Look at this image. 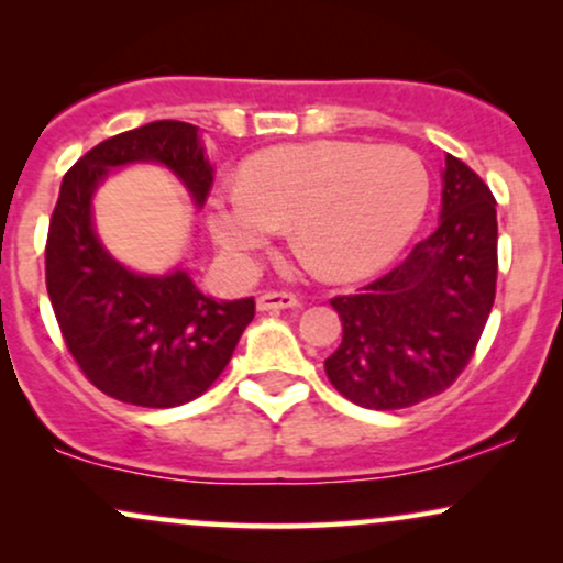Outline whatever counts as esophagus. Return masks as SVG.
I'll return each instance as SVG.
<instances>
[{
	"label": "esophagus",
	"instance_id": "34e87169",
	"mask_svg": "<svg viewBox=\"0 0 563 563\" xmlns=\"http://www.w3.org/2000/svg\"><path fill=\"white\" fill-rule=\"evenodd\" d=\"M299 303L294 294H288V290H267V294H262L260 299H256V307L262 309V312H277V309H290Z\"/></svg>",
	"mask_w": 563,
	"mask_h": 563
}]
</instances>
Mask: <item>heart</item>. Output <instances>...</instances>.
<instances>
[{"mask_svg":"<svg viewBox=\"0 0 563 563\" xmlns=\"http://www.w3.org/2000/svg\"><path fill=\"white\" fill-rule=\"evenodd\" d=\"M429 172L407 147L322 140L280 145L243 166L211 200V230L245 264L283 224L322 275L376 273L405 249L429 206Z\"/></svg>","mask_w":563,"mask_h":563,"instance_id":"heart-1","label":"heart"}]
</instances>
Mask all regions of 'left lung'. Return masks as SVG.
Segmentation results:
<instances>
[{
    "label": "left lung",
    "instance_id": "obj_1",
    "mask_svg": "<svg viewBox=\"0 0 563 563\" xmlns=\"http://www.w3.org/2000/svg\"><path fill=\"white\" fill-rule=\"evenodd\" d=\"M495 286V196L448 156L439 228L386 275L331 299L344 328L325 360L335 391L367 410H402L448 391L474 357Z\"/></svg>",
    "mask_w": 563,
    "mask_h": 563
}]
</instances>
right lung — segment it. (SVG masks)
Here are the masks:
<instances>
[{
  "instance_id": "obj_1",
  "label": "right lung",
  "mask_w": 563,
  "mask_h": 563,
  "mask_svg": "<svg viewBox=\"0 0 563 563\" xmlns=\"http://www.w3.org/2000/svg\"><path fill=\"white\" fill-rule=\"evenodd\" d=\"M132 161L166 164L203 203L214 177L198 129L153 121L100 142L66 172L49 219L44 275L70 357L119 402L177 407L209 389L254 320V299L214 301L187 273L134 275L108 256L92 230L97 183Z\"/></svg>"
}]
</instances>
